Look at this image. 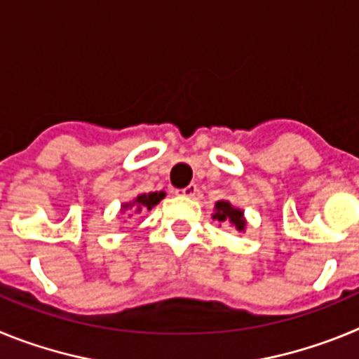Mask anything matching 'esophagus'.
I'll return each mask as SVG.
<instances>
[{"label":"esophagus","mask_w":359,"mask_h":359,"mask_svg":"<svg viewBox=\"0 0 359 359\" xmlns=\"http://www.w3.org/2000/svg\"><path fill=\"white\" fill-rule=\"evenodd\" d=\"M198 194V187L196 185H187L185 189H177L176 196H182V198H194Z\"/></svg>","instance_id":"34e87169"}]
</instances>
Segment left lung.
I'll return each instance as SVG.
<instances>
[{"label":"left lung","instance_id":"8db88e82","mask_svg":"<svg viewBox=\"0 0 359 359\" xmlns=\"http://www.w3.org/2000/svg\"><path fill=\"white\" fill-rule=\"evenodd\" d=\"M212 217L217 219L219 223H226L228 221V223L236 228L237 231L246 230V217H244V210L233 207L228 199H221V201L215 203Z\"/></svg>","mask_w":359,"mask_h":359}]
</instances>
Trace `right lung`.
Here are the masks:
<instances>
[{"label":"right lung","instance_id":"right-lung-1","mask_svg":"<svg viewBox=\"0 0 359 359\" xmlns=\"http://www.w3.org/2000/svg\"><path fill=\"white\" fill-rule=\"evenodd\" d=\"M165 198V192H149V194H138L133 201L123 203L122 208H120V214H123L126 210H133L135 214H140L144 210H151L152 207H156L158 203Z\"/></svg>","mask_w":359,"mask_h":359}]
</instances>
